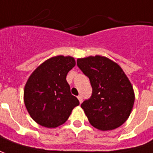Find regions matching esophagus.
Segmentation results:
<instances>
[{
    "mask_svg": "<svg viewBox=\"0 0 153 153\" xmlns=\"http://www.w3.org/2000/svg\"><path fill=\"white\" fill-rule=\"evenodd\" d=\"M77 98H78L80 103L82 102V96H78V97H77Z\"/></svg>",
    "mask_w": 153,
    "mask_h": 153,
    "instance_id": "1",
    "label": "esophagus"
}]
</instances>
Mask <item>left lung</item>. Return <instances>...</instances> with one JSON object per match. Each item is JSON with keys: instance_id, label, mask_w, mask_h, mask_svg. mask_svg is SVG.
Here are the masks:
<instances>
[{"instance_id": "obj_1", "label": "left lung", "mask_w": 153, "mask_h": 153, "mask_svg": "<svg viewBox=\"0 0 153 153\" xmlns=\"http://www.w3.org/2000/svg\"><path fill=\"white\" fill-rule=\"evenodd\" d=\"M77 66L90 79L92 95L81 107L92 127L110 131L122 126L131 114L135 94L122 67L97 55L77 59Z\"/></svg>"}]
</instances>
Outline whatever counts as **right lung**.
I'll list each match as a JSON object with an SVG mask.
<instances>
[{
	"label": "right lung",
	"instance_id": "add662e5",
	"mask_svg": "<svg viewBox=\"0 0 153 153\" xmlns=\"http://www.w3.org/2000/svg\"><path fill=\"white\" fill-rule=\"evenodd\" d=\"M75 65L74 57L61 55L47 59L30 74L24 88V102L37 124L48 128L59 127L79 105L66 82V75Z\"/></svg>",
	"mask_w": 153,
	"mask_h": 153
}]
</instances>
